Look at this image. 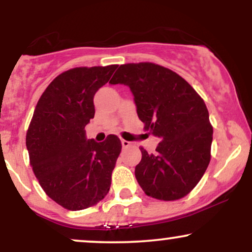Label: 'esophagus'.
I'll list each match as a JSON object with an SVG mask.
<instances>
[{
	"label": "esophagus",
	"instance_id": "34e87169",
	"mask_svg": "<svg viewBox=\"0 0 252 252\" xmlns=\"http://www.w3.org/2000/svg\"><path fill=\"white\" fill-rule=\"evenodd\" d=\"M121 142H122V147H123V148H128V147L131 146V142H129V141L122 140V141H121Z\"/></svg>",
	"mask_w": 252,
	"mask_h": 252
}]
</instances>
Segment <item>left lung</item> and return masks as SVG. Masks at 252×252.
Returning <instances> with one entry per match:
<instances>
[{"mask_svg": "<svg viewBox=\"0 0 252 252\" xmlns=\"http://www.w3.org/2000/svg\"><path fill=\"white\" fill-rule=\"evenodd\" d=\"M110 84L129 86L144 129L161 141L154 154L140 148L141 189L166 201L189 194L211 160L213 128L202 98L178 73L153 63L121 65Z\"/></svg>", "mask_w": 252, "mask_h": 252, "instance_id": "left-lung-1", "label": "left lung"}]
</instances>
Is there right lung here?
I'll use <instances>...</instances> for the list:
<instances>
[{
    "mask_svg": "<svg viewBox=\"0 0 252 252\" xmlns=\"http://www.w3.org/2000/svg\"><path fill=\"white\" fill-rule=\"evenodd\" d=\"M117 65L77 67L59 74L40 97L26 146L40 186L71 211L94 206L108 194L122 144L116 135L103 142L86 138L94 117V97Z\"/></svg>",
    "mask_w": 252,
    "mask_h": 252,
    "instance_id": "add662e5",
    "label": "right lung"
}]
</instances>
